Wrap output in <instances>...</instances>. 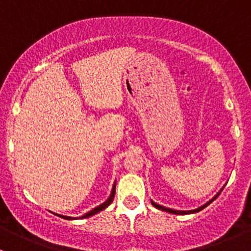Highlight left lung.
<instances>
[{
    "instance_id": "obj_1",
    "label": "left lung",
    "mask_w": 251,
    "mask_h": 251,
    "mask_svg": "<svg viewBox=\"0 0 251 251\" xmlns=\"http://www.w3.org/2000/svg\"><path fill=\"white\" fill-rule=\"evenodd\" d=\"M221 191H222V189H221ZM221 191H220L219 193H217L216 196L214 197V198H212V199H210V201H207V203H205L204 205H201V206H199L198 209H194V210H175V209H170V207H166V206H163V205H159V204L154 203L153 201H151V203L153 204L154 206L156 207V209H159V210H163V211H166V212H170V214H175V215H187V214H196V212L201 211V210H203L204 207H206L207 205H209L210 203H212V201H214L215 199H216L217 197L220 196V193H221Z\"/></svg>"
}]
</instances>
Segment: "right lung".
<instances>
[{
  "mask_svg": "<svg viewBox=\"0 0 251 251\" xmlns=\"http://www.w3.org/2000/svg\"><path fill=\"white\" fill-rule=\"evenodd\" d=\"M114 196H115V182H114V186H113V188H111V193H110L109 198H108L107 201H104V203H102L100 205H98V206H96L95 209L91 210V211L86 212V214L82 215V216H81L80 219H86V217L93 216V215L98 214V212H100V211H102V210H104L105 207H108V206H109V205L111 204V201H113V199H114ZM53 214H54V212H53ZM54 215H57V216L62 217V219H65V220H75V219H76V217L64 216V215H59V214H54Z\"/></svg>",
  "mask_w": 251,
  "mask_h": 251,
  "instance_id": "right-lung-1",
  "label": "right lung"
}]
</instances>
